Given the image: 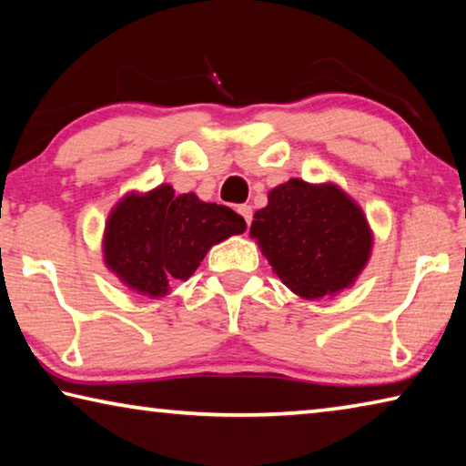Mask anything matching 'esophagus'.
<instances>
[{"label":"esophagus","instance_id":"1","mask_svg":"<svg viewBox=\"0 0 466 466\" xmlns=\"http://www.w3.org/2000/svg\"><path fill=\"white\" fill-rule=\"evenodd\" d=\"M238 214L244 218V222L250 226V222H252V208H250V205H238Z\"/></svg>","mask_w":466,"mask_h":466}]
</instances>
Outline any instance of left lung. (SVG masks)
Instances as JSON below:
<instances>
[{
  "instance_id": "left-lung-1",
  "label": "left lung",
  "mask_w": 466,
  "mask_h": 466,
  "mask_svg": "<svg viewBox=\"0 0 466 466\" xmlns=\"http://www.w3.org/2000/svg\"><path fill=\"white\" fill-rule=\"evenodd\" d=\"M267 199L250 236L294 294L317 299L356 281L368 263L372 232L341 188L291 178Z\"/></svg>"
}]
</instances>
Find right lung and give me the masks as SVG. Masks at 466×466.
<instances>
[{"label": "right lung", "instance_id": "1", "mask_svg": "<svg viewBox=\"0 0 466 466\" xmlns=\"http://www.w3.org/2000/svg\"><path fill=\"white\" fill-rule=\"evenodd\" d=\"M244 230L247 222L226 205L175 195L162 185L127 195L110 211L105 261L131 289L157 298L168 294L172 281L191 278L214 244Z\"/></svg>", "mask_w": 466, "mask_h": 466}]
</instances>
